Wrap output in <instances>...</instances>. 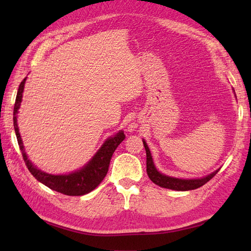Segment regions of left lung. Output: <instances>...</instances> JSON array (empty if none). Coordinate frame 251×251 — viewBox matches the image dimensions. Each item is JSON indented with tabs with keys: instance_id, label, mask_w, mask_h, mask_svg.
Wrapping results in <instances>:
<instances>
[{
	"instance_id": "8db88e82",
	"label": "left lung",
	"mask_w": 251,
	"mask_h": 251,
	"mask_svg": "<svg viewBox=\"0 0 251 251\" xmlns=\"http://www.w3.org/2000/svg\"><path fill=\"white\" fill-rule=\"evenodd\" d=\"M143 141V146H145L146 152H147V173L149 178L153 181L154 183L162 186V188H166V189H172L176 191H189V190H195L197 188H201V185H204L207 183L211 178H214L215 176L219 172V169L216 170L212 174H210L207 177L201 178V179H179V178H173V177H168V176H165L161 173L157 172V169L154 166L153 159L151 156L150 150L147 146V143L145 140Z\"/></svg>"
}]
</instances>
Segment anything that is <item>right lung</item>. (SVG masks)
Listing matches in <instances>:
<instances>
[{"mask_svg":"<svg viewBox=\"0 0 251 251\" xmlns=\"http://www.w3.org/2000/svg\"><path fill=\"white\" fill-rule=\"evenodd\" d=\"M25 82V78L19 85L14 105L13 119L16 137H17L18 145L20 147L23 157L25 159L26 167L29 169V172L33 175V177L36 180H39L40 182L45 184L46 186H49L51 190L59 192L61 194L70 196H79L89 193V192H92L94 189L97 188L101 181L104 179L106 173H108L109 170L112 155H113L114 151L116 150V148L119 147L120 143L125 139L124 132L120 131L119 134H116L114 137L109 138V139L103 143L102 147L100 148V150L96 153V155L93 157L92 161L81 170H77V172L69 175L58 176L41 172V170L34 167L28 159V157H26L17 125V113L20 106L21 98H23Z\"/></svg>","mask_w":251,"mask_h":251,"instance_id":"obj_1","label":"right lung"}]
</instances>
